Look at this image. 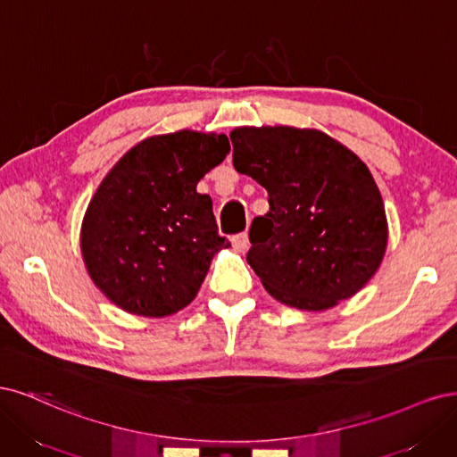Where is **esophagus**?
I'll use <instances>...</instances> for the list:
<instances>
[{"mask_svg": "<svg viewBox=\"0 0 457 457\" xmlns=\"http://www.w3.org/2000/svg\"><path fill=\"white\" fill-rule=\"evenodd\" d=\"M231 245L235 250H239V253H245V250L250 246V241H248V233L243 231V233H237L233 235L231 237Z\"/></svg>", "mask_w": 457, "mask_h": 457, "instance_id": "obj_1", "label": "esophagus"}]
</instances>
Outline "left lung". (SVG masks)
<instances>
[{"label":"left lung","mask_w":457,"mask_h":457,"mask_svg":"<svg viewBox=\"0 0 457 457\" xmlns=\"http://www.w3.org/2000/svg\"><path fill=\"white\" fill-rule=\"evenodd\" d=\"M233 167L268 189L246 262L271 296L320 312L357 294L387 246L384 201L362 161L313 129L231 130Z\"/></svg>","instance_id":"8db88e82"}]
</instances>
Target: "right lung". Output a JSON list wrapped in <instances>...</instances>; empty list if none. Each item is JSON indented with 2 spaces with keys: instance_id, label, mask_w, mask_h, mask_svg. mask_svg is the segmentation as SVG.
Returning <instances> with one entry per match:
<instances>
[{
  "instance_id": "1",
  "label": "right lung",
  "mask_w": 457,
  "mask_h": 457,
  "mask_svg": "<svg viewBox=\"0 0 457 457\" xmlns=\"http://www.w3.org/2000/svg\"><path fill=\"white\" fill-rule=\"evenodd\" d=\"M228 152L226 135L179 130L137 144L102 180L83 220L81 253L115 305L165 317L195 298L214 253L229 246L197 182Z\"/></svg>"
}]
</instances>
